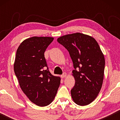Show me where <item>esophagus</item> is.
<instances>
[{
    "mask_svg": "<svg viewBox=\"0 0 120 120\" xmlns=\"http://www.w3.org/2000/svg\"><path fill=\"white\" fill-rule=\"evenodd\" d=\"M67 76V74L66 73H63V74L61 75V76H60V77H61L62 78H65Z\"/></svg>",
    "mask_w": 120,
    "mask_h": 120,
    "instance_id": "esophagus-1",
    "label": "esophagus"
}]
</instances>
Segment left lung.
Masks as SVG:
<instances>
[{"label":"left lung","instance_id":"8db88e82","mask_svg":"<svg viewBox=\"0 0 120 120\" xmlns=\"http://www.w3.org/2000/svg\"><path fill=\"white\" fill-rule=\"evenodd\" d=\"M69 53L73 63L75 83L71 95L76 104L87 105L96 99L102 86L105 68L104 55L93 38L76 33L57 39Z\"/></svg>","mask_w":120,"mask_h":120}]
</instances>
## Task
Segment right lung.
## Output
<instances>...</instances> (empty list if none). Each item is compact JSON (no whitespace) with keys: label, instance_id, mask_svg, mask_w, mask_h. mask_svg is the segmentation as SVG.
<instances>
[{"label":"right lung","instance_id":"obj_1","mask_svg":"<svg viewBox=\"0 0 120 120\" xmlns=\"http://www.w3.org/2000/svg\"><path fill=\"white\" fill-rule=\"evenodd\" d=\"M53 40L51 37L30 38L19 46L14 63V71L19 86L29 100L39 106L53 101L60 78L49 71L44 52Z\"/></svg>","mask_w":120,"mask_h":120}]
</instances>
